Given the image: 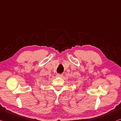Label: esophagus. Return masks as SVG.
Returning a JSON list of instances; mask_svg holds the SVG:
<instances>
[{"instance_id":"obj_1","label":"esophagus","mask_w":121,"mask_h":121,"mask_svg":"<svg viewBox=\"0 0 121 121\" xmlns=\"http://www.w3.org/2000/svg\"><path fill=\"white\" fill-rule=\"evenodd\" d=\"M56 76L58 77H61L63 76V74L58 73V74H56Z\"/></svg>"}]
</instances>
